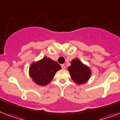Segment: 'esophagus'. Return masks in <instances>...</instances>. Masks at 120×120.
<instances>
[{
  "instance_id": "34e87169",
  "label": "esophagus",
  "mask_w": 120,
  "mask_h": 120,
  "mask_svg": "<svg viewBox=\"0 0 120 120\" xmlns=\"http://www.w3.org/2000/svg\"><path fill=\"white\" fill-rule=\"evenodd\" d=\"M61 67H62V69H66V66L64 65V64H62L61 65Z\"/></svg>"
}]
</instances>
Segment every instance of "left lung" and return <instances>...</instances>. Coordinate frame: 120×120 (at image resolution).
Returning <instances> with one entry per match:
<instances>
[{
    "label": "left lung",
    "mask_w": 120,
    "mask_h": 120,
    "mask_svg": "<svg viewBox=\"0 0 120 120\" xmlns=\"http://www.w3.org/2000/svg\"><path fill=\"white\" fill-rule=\"evenodd\" d=\"M71 64L68 70L73 81L77 85L86 83L91 75V71L89 67L82 63L78 58L73 59Z\"/></svg>",
    "instance_id": "1"
}]
</instances>
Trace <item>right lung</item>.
I'll use <instances>...</instances> for the list:
<instances>
[{"label":"right lung","instance_id":"obj_1","mask_svg":"<svg viewBox=\"0 0 120 120\" xmlns=\"http://www.w3.org/2000/svg\"><path fill=\"white\" fill-rule=\"evenodd\" d=\"M61 69L58 62L45 56L43 59L32 63L29 72L34 83L40 86H45L51 82L56 72Z\"/></svg>","mask_w":120,"mask_h":120}]
</instances>
